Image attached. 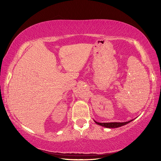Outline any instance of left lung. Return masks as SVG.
I'll return each instance as SVG.
<instances>
[{"label":"left lung","mask_w":161,"mask_h":161,"mask_svg":"<svg viewBox=\"0 0 161 161\" xmlns=\"http://www.w3.org/2000/svg\"><path fill=\"white\" fill-rule=\"evenodd\" d=\"M131 121L132 120H130L129 121H126V122H111V123H99V122H97V121H95V122L97 124L102 125L105 128H119V127H121V126L130 123Z\"/></svg>","instance_id":"left-lung-1"}]
</instances>
